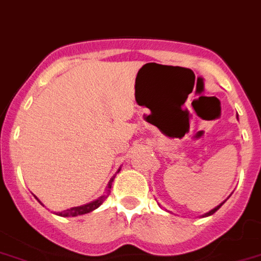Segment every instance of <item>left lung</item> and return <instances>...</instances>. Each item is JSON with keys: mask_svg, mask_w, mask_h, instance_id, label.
I'll list each match as a JSON object with an SVG mask.
<instances>
[{"mask_svg": "<svg viewBox=\"0 0 261 261\" xmlns=\"http://www.w3.org/2000/svg\"><path fill=\"white\" fill-rule=\"evenodd\" d=\"M221 205H223V203H221L220 205H217L216 208H213V210H212V211H210V212H208V213H205V216H210V215H212V213H215V212H216V211L219 210V208H220Z\"/></svg>", "mask_w": 261, "mask_h": 261, "instance_id": "8db88e82", "label": "left lung"}]
</instances>
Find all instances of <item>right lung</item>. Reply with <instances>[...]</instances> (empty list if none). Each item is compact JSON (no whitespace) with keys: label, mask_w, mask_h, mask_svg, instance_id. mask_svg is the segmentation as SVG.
Returning <instances> with one entry per match:
<instances>
[{"label":"right lung","mask_w":261,"mask_h":261,"mask_svg":"<svg viewBox=\"0 0 261 261\" xmlns=\"http://www.w3.org/2000/svg\"><path fill=\"white\" fill-rule=\"evenodd\" d=\"M112 181H113V178H112L109 184H108V192H111V188H112ZM105 200V196H101L100 199L94 200L92 203L87 204V205H81V206H73L70 210H66V211H62V212H58L60 216H79V215H85L88 212H92L93 210H96L97 206H100L102 204V201Z\"/></svg>","instance_id":"obj_1"}]
</instances>
